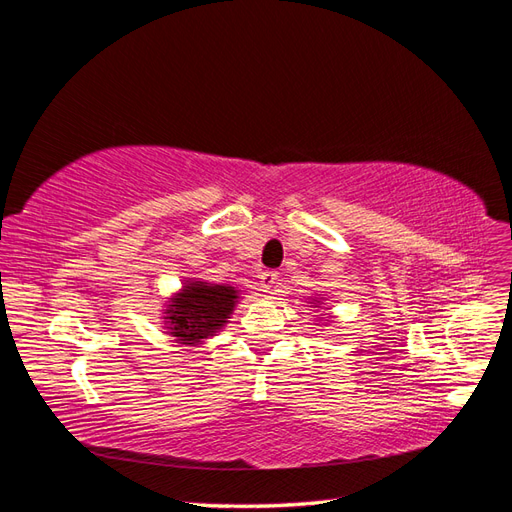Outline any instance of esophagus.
<instances>
[{
    "label": "esophagus",
    "mask_w": 512,
    "mask_h": 512,
    "mask_svg": "<svg viewBox=\"0 0 512 512\" xmlns=\"http://www.w3.org/2000/svg\"><path fill=\"white\" fill-rule=\"evenodd\" d=\"M260 288L265 290V292H269L271 288H273V284L277 282V273L275 271H269V269H265V271H260Z\"/></svg>",
    "instance_id": "1"
}]
</instances>
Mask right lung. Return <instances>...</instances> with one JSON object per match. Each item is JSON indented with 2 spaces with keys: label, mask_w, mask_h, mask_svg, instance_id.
<instances>
[{
  "label": "right lung",
  "mask_w": 512,
  "mask_h": 512,
  "mask_svg": "<svg viewBox=\"0 0 512 512\" xmlns=\"http://www.w3.org/2000/svg\"><path fill=\"white\" fill-rule=\"evenodd\" d=\"M237 290L230 286H207L192 284L175 299L168 309L170 333L179 337V342H198L213 335L226 322L235 307Z\"/></svg>",
  "instance_id": "obj_1"
}]
</instances>
